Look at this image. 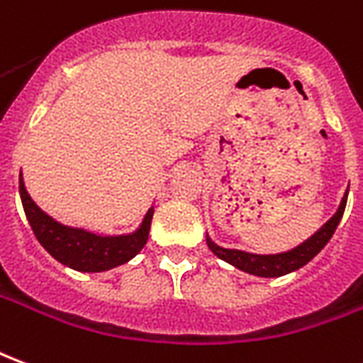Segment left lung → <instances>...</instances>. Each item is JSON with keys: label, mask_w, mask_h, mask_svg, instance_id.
<instances>
[{"label": "left lung", "mask_w": 363, "mask_h": 363, "mask_svg": "<svg viewBox=\"0 0 363 363\" xmlns=\"http://www.w3.org/2000/svg\"><path fill=\"white\" fill-rule=\"evenodd\" d=\"M346 201H348V189L342 197L338 209L333 217L326 220L323 227L318 228L315 235H311L307 240H303L299 246H295L291 250L279 252V254H252V252L236 250V248H225L218 246L217 242H213V238L207 233V246L217 258L225 259L227 264L235 266V268L242 269L246 274L258 277H281L297 272L303 266H307L311 259L317 256L318 252L323 250L326 242L333 238L334 230L340 223L344 209H346Z\"/></svg>", "instance_id": "1"}]
</instances>
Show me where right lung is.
Segmentation results:
<instances>
[{
    "instance_id": "right-lung-1",
    "label": "right lung",
    "mask_w": 363,
    "mask_h": 363,
    "mask_svg": "<svg viewBox=\"0 0 363 363\" xmlns=\"http://www.w3.org/2000/svg\"><path fill=\"white\" fill-rule=\"evenodd\" d=\"M19 195L33 233L54 259L76 272L99 274L117 268L133 259L145 248L152 223L154 205L146 211L143 223L136 230L127 235H99L82 227H68L46 215L37 203L30 199L25 187L23 174H19Z\"/></svg>"
}]
</instances>
